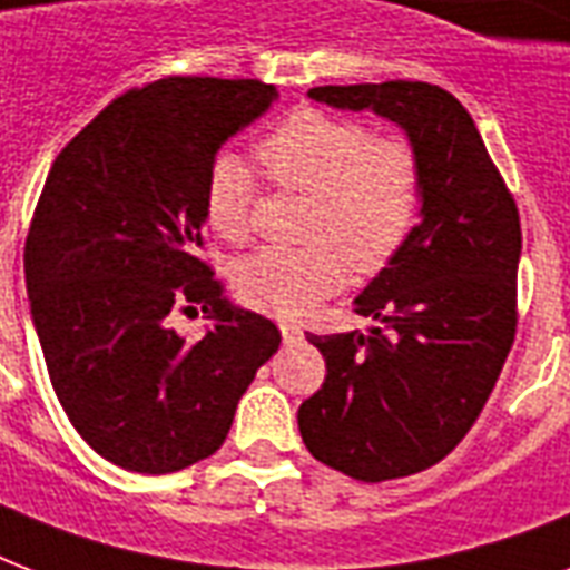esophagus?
I'll return each instance as SVG.
<instances>
[{"instance_id":"1","label":"esophagus","mask_w":570,"mask_h":570,"mask_svg":"<svg viewBox=\"0 0 570 570\" xmlns=\"http://www.w3.org/2000/svg\"><path fill=\"white\" fill-rule=\"evenodd\" d=\"M281 337H284L286 346H293V343H298V340H302V328H298V325H293V322H281Z\"/></svg>"}]
</instances>
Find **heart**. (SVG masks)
Segmentation results:
<instances>
[{
    "label": "heart",
    "mask_w": 570,
    "mask_h": 570,
    "mask_svg": "<svg viewBox=\"0 0 570 570\" xmlns=\"http://www.w3.org/2000/svg\"><path fill=\"white\" fill-rule=\"evenodd\" d=\"M277 189L313 197L307 248H266L242 259L233 286L242 302L277 320H298L346 284L348 266L375 275L402 254L423 213V165L402 136H375L364 120L298 109L257 145ZM257 177L236 154H218L204 180V215L224 242L254 230Z\"/></svg>",
    "instance_id": "b5f03b06"
}]
</instances>
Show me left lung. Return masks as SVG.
Returning a JSON list of instances; mask_svg holds the SVG:
<instances>
[{
  "label": "left lung",
  "instance_id": "left-lung-1",
  "mask_svg": "<svg viewBox=\"0 0 570 570\" xmlns=\"http://www.w3.org/2000/svg\"><path fill=\"white\" fill-rule=\"evenodd\" d=\"M307 94L405 129L423 165V213L355 298L381 328L307 334L328 375L298 407V429L313 459L346 476H411L459 446L500 379L518 328L521 215L450 91L396 79Z\"/></svg>",
  "mask_w": 570,
  "mask_h": 570
}]
</instances>
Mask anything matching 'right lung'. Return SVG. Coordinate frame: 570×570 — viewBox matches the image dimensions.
Returning a JSON list of instances; mask_svg holds the SVG:
<instances>
[{
	"label": "right lung",
	"mask_w": 570,
	"mask_h": 570,
	"mask_svg": "<svg viewBox=\"0 0 570 570\" xmlns=\"http://www.w3.org/2000/svg\"><path fill=\"white\" fill-rule=\"evenodd\" d=\"M277 97L257 79L168 76L111 100L56 156L26 239V289L67 420L132 473H174L224 443L242 393L281 346L233 307L204 248L218 147ZM214 328L189 344L177 312Z\"/></svg>",
	"instance_id": "obj_1"
}]
</instances>
